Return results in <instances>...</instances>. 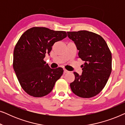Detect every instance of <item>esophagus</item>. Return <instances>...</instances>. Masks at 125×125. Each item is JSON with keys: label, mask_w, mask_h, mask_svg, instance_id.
Instances as JSON below:
<instances>
[{"label": "esophagus", "mask_w": 125, "mask_h": 125, "mask_svg": "<svg viewBox=\"0 0 125 125\" xmlns=\"http://www.w3.org/2000/svg\"><path fill=\"white\" fill-rule=\"evenodd\" d=\"M68 72H69V71H67V70L64 69V74H65V73H67Z\"/></svg>", "instance_id": "1"}]
</instances>
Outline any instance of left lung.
<instances>
[{"instance_id": "left-lung-1", "label": "left lung", "mask_w": 125, "mask_h": 125, "mask_svg": "<svg viewBox=\"0 0 125 125\" xmlns=\"http://www.w3.org/2000/svg\"><path fill=\"white\" fill-rule=\"evenodd\" d=\"M76 44L78 58L84 61L83 73L74 72L71 83L72 91L81 98H91L100 93L112 72V53L105 40L98 34L88 31L67 32Z\"/></svg>"}]
</instances>
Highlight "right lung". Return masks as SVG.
<instances>
[{"mask_svg":"<svg viewBox=\"0 0 125 125\" xmlns=\"http://www.w3.org/2000/svg\"><path fill=\"white\" fill-rule=\"evenodd\" d=\"M67 36L65 31L35 27L21 36L13 51V68L23 89L34 97H42L52 91L61 77L62 68L51 69L44 61L54 42Z\"/></svg>","mask_w":125,"mask_h":125,"instance_id":"1","label":"right lung"}]
</instances>
